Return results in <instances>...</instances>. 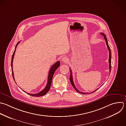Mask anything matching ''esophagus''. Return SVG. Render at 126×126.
Returning <instances> with one entry per match:
<instances>
[{"label":"esophagus","mask_w":126,"mask_h":126,"mask_svg":"<svg viewBox=\"0 0 126 126\" xmlns=\"http://www.w3.org/2000/svg\"><path fill=\"white\" fill-rule=\"evenodd\" d=\"M62 61L63 63H67L68 61V60L66 57H63L62 59Z\"/></svg>","instance_id":"1"}]
</instances>
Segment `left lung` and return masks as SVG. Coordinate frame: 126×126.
Wrapping results in <instances>:
<instances>
[{
	"label": "left lung",
	"instance_id": "left-lung-1",
	"mask_svg": "<svg viewBox=\"0 0 126 126\" xmlns=\"http://www.w3.org/2000/svg\"><path fill=\"white\" fill-rule=\"evenodd\" d=\"M100 34L104 37V38L105 40V42H106V45L107 46V48L108 49V51H109V71L110 72L111 71V50H110V48L108 45V42H107V38H106V36L105 35V34H104L103 33H100ZM70 72H71L70 73V78H69V79H70V83L71 84L72 86H73V87L75 89V90L78 92V93H80V94H89L88 93H83V92H79L76 88L74 84V82H73V78H72V72H71V69H70ZM98 89L97 88L96 90H95V91H93L92 93L95 92L96 90H97Z\"/></svg>",
	"mask_w": 126,
	"mask_h": 126
}]
</instances>
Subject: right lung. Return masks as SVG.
<instances>
[{"label": "right lung", "mask_w": 126, "mask_h": 126, "mask_svg": "<svg viewBox=\"0 0 126 126\" xmlns=\"http://www.w3.org/2000/svg\"><path fill=\"white\" fill-rule=\"evenodd\" d=\"M20 43V42H18L16 46V47H15V49L14 50V52L12 55V60H11V68H12V75H13V79L15 82V78H14V73H13V59H14V56L15 55V51H16V49L18 45V44ZM60 62L59 61L56 62L55 63H54L51 67L50 70H49V74H48V81H47V84L46 85V86L45 87V88H44V89H43L42 91H41V92H40L39 93L36 94H30V93H28L27 92H26L25 91L23 90L24 92H25L26 93L28 94L29 95H31L32 96H36V97H39V96H42V95H44L45 94H46L47 92L50 90V87H51V84H52V78H53V75H54V74L55 72V71L57 70V69L60 66ZM16 83V82H15Z\"/></svg>", "instance_id": "obj_1"}]
</instances>
